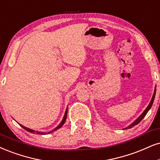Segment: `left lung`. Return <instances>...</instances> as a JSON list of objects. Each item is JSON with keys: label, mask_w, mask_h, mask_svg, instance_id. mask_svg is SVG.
<instances>
[{"label": "left lung", "mask_w": 160, "mask_h": 160, "mask_svg": "<svg viewBox=\"0 0 160 160\" xmlns=\"http://www.w3.org/2000/svg\"><path fill=\"white\" fill-rule=\"evenodd\" d=\"M155 94H156V87H155V89H154V92H153V94L152 99H151V100L150 103H149V105H148V106L147 108H145V110L144 111V112H143L142 114H141L140 116H139V117H138V118H137V120L134 121V122L131 123V124L130 125H128V126L127 127V128H125V129H128V128H132V127H134V125H136L138 124V123L140 122V121L142 120L143 118H144V117H145V115H146V114L148 113V111L150 110V108H151V106H152L153 102V100H154V98H155Z\"/></svg>", "instance_id": "1"}]
</instances>
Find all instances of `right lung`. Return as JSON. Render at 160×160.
Here are the masks:
<instances>
[{
    "label": "right lung",
    "mask_w": 160,
    "mask_h": 160,
    "mask_svg": "<svg viewBox=\"0 0 160 160\" xmlns=\"http://www.w3.org/2000/svg\"><path fill=\"white\" fill-rule=\"evenodd\" d=\"M67 112H68V108H66V112H65V114H64V117H63V119H62V120L61 121V122L60 123V125H58V126H57L56 128L54 129V130H52V131H50V132H48V134H49V133H52V132H54V131L58 130V129H59L60 128H61V127L62 126V125H63L64 123H65V122H66V117H67ZM20 125H21V124H20ZM21 126L22 128H23L25 129L26 131H29V132H31V133H35V131L32 130V129H30V128H26V127L23 126V125H21ZM36 133H37V134H46V133H43V132H39V131H37V132H36Z\"/></svg>",
    "instance_id": "add662e5"
}]
</instances>
